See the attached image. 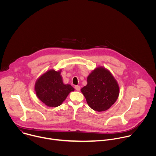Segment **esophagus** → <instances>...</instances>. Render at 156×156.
I'll return each instance as SVG.
<instances>
[{"mask_svg":"<svg viewBox=\"0 0 156 156\" xmlns=\"http://www.w3.org/2000/svg\"><path fill=\"white\" fill-rule=\"evenodd\" d=\"M75 89L77 91H79L80 90V86H75Z\"/></svg>","mask_w":156,"mask_h":156,"instance_id":"esophagus-1","label":"esophagus"}]
</instances>
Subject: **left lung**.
Returning a JSON list of instances; mask_svg holds the SVG:
<instances>
[{
	"instance_id": "left-lung-1",
	"label": "left lung",
	"mask_w": 156,
	"mask_h": 156,
	"mask_svg": "<svg viewBox=\"0 0 156 156\" xmlns=\"http://www.w3.org/2000/svg\"><path fill=\"white\" fill-rule=\"evenodd\" d=\"M87 81V85L81 91L93 110L102 112L116 102L119 95V86L108 70L99 66L89 75Z\"/></svg>"
}]
</instances>
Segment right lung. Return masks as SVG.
<instances>
[{
  "label": "right lung",
  "instance_id": "right-lung-1",
  "mask_svg": "<svg viewBox=\"0 0 156 156\" xmlns=\"http://www.w3.org/2000/svg\"><path fill=\"white\" fill-rule=\"evenodd\" d=\"M61 70L53 69L42 75L35 83L34 90L37 98L46 105L56 107L62 104L74 88L65 84L60 75Z\"/></svg>",
  "mask_w": 156,
  "mask_h": 156
}]
</instances>
